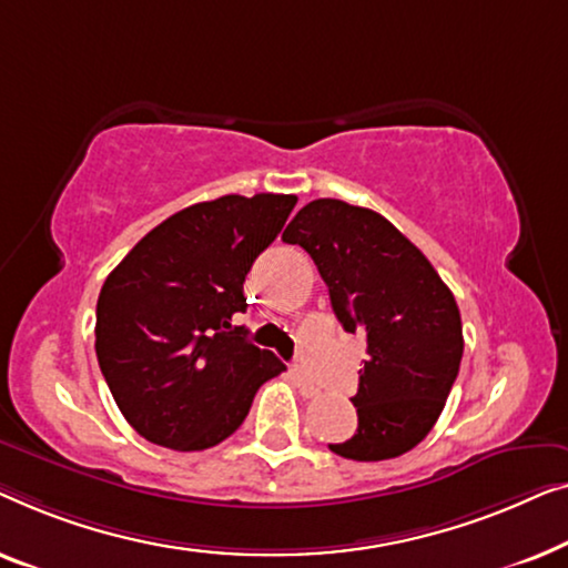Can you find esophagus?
Masks as SVG:
<instances>
[{
  "label": "esophagus",
  "mask_w": 568,
  "mask_h": 568,
  "mask_svg": "<svg viewBox=\"0 0 568 568\" xmlns=\"http://www.w3.org/2000/svg\"><path fill=\"white\" fill-rule=\"evenodd\" d=\"M291 375H293V381H295V386H298V390H301V396H306V398H311V396H316L318 394V386L314 381L308 378L306 373L301 371V367H293L291 371Z\"/></svg>",
  "instance_id": "esophagus-1"
}]
</instances>
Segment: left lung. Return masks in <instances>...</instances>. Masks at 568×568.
<instances>
[{
    "label": "left lung",
    "mask_w": 568,
    "mask_h": 568,
    "mask_svg": "<svg viewBox=\"0 0 568 568\" xmlns=\"http://www.w3.org/2000/svg\"><path fill=\"white\" fill-rule=\"evenodd\" d=\"M283 242L311 254L345 332L365 334L353 396L357 429L329 445L349 460H388L425 440L463 357L460 311L429 260L381 213L332 197L303 205Z\"/></svg>",
    "instance_id": "obj_1"
}]
</instances>
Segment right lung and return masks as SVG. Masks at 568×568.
<instances>
[{
  "label": "right lung",
  "mask_w": 568,
  "mask_h": 568,
  "mask_svg": "<svg viewBox=\"0 0 568 568\" xmlns=\"http://www.w3.org/2000/svg\"><path fill=\"white\" fill-rule=\"evenodd\" d=\"M298 197L195 203L151 229L108 275L94 349L118 409L149 443L205 450L234 435L285 365L246 339L244 277Z\"/></svg>",
  "instance_id": "1"
}]
</instances>
